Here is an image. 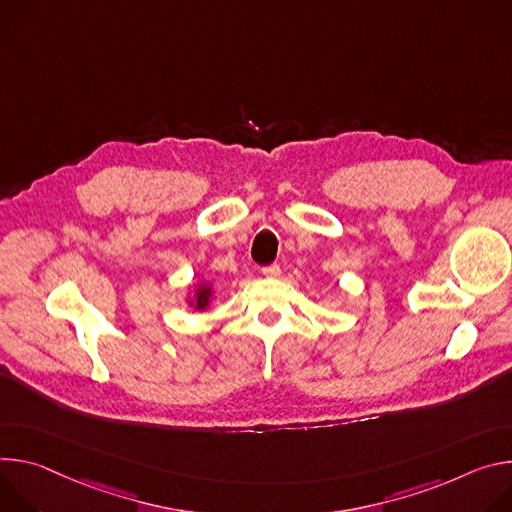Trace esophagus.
Listing matches in <instances>:
<instances>
[{
  "mask_svg": "<svg viewBox=\"0 0 512 512\" xmlns=\"http://www.w3.org/2000/svg\"><path fill=\"white\" fill-rule=\"evenodd\" d=\"M262 274L268 276V278H276V276H280V266H278V264L264 266V268H262Z\"/></svg>",
  "mask_w": 512,
  "mask_h": 512,
  "instance_id": "34e87169",
  "label": "esophagus"
}]
</instances>
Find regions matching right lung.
Instances as JSON below:
<instances>
[{"label":"right lung","mask_w":512,"mask_h":512,"mask_svg":"<svg viewBox=\"0 0 512 512\" xmlns=\"http://www.w3.org/2000/svg\"><path fill=\"white\" fill-rule=\"evenodd\" d=\"M207 301H209V289H201L197 293V307H205Z\"/></svg>","instance_id":"right-lung-1"}]
</instances>
